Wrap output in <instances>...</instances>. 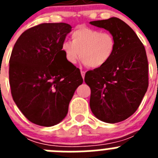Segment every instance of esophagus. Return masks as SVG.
I'll return each mask as SVG.
<instances>
[{
  "mask_svg": "<svg viewBox=\"0 0 158 158\" xmlns=\"http://www.w3.org/2000/svg\"><path fill=\"white\" fill-rule=\"evenodd\" d=\"M81 73L82 77L85 78V71H84V70H81Z\"/></svg>",
  "mask_w": 158,
  "mask_h": 158,
  "instance_id": "34e87169",
  "label": "esophagus"
}]
</instances>
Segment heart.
Wrapping results in <instances>:
<instances>
[{
    "label": "heart",
    "mask_w": 158,
    "mask_h": 158,
    "mask_svg": "<svg viewBox=\"0 0 158 158\" xmlns=\"http://www.w3.org/2000/svg\"><path fill=\"white\" fill-rule=\"evenodd\" d=\"M70 36L72 42L64 41L61 47L70 64H76L81 58L88 67L98 69L109 62L116 50V40L111 32L82 26Z\"/></svg>",
    "instance_id": "obj_1"
}]
</instances>
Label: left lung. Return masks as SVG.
<instances>
[{
    "instance_id": "obj_1",
    "label": "left lung",
    "mask_w": 158,
    "mask_h": 158,
    "mask_svg": "<svg viewBox=\"0 0 158 158\" xmlns=\"http://www.w3.org/2000/svg\"><path fill=\"white\" fill-rule=\"evenodd\" d=\"M90 23L109 31L116 40V50L109 62L85 73V81L91 89L90 108L104 122H121L137 111L147 91L149 65L145 47L133 29L118 18Z\"/></svg>"
}]
</instances>
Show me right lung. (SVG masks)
Returning <instances> with one entry per match:
<instances>
[{"label":"right lung","instance_id":"right-lung-1","mask_svg":"<svg viewBox=\"0 0 158 158\" xmlns=\"http://www.w3.org/2000/svg\"><path fill=\"white\" fill-rule=\"evenodd\" d=\"M71 26L44 23L23 32L9 59L12 99L23 115L39 126L56 125L66 116L69 104L83 83L80 69L61 51Z\"/></svg>","mask_w":158,"mask_h":158}]
</instances>
